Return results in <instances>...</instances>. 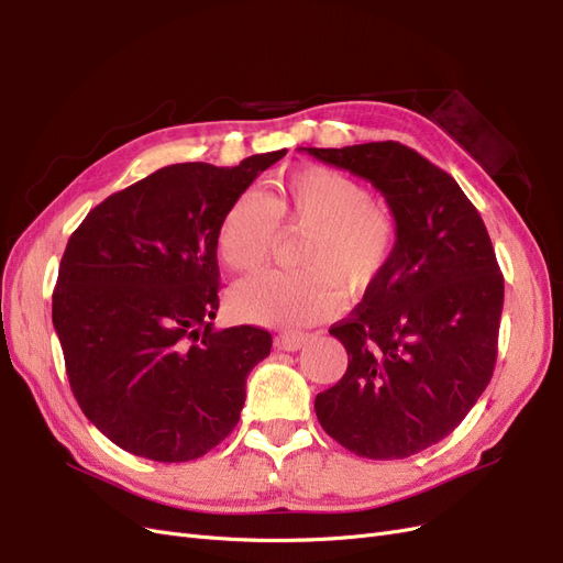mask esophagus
Instances as JSON below:
<instances>
[{
    "mask_svg": "<svg viewBox=\"0 0 563 563\" xmlns=\"http://www.w3.org/2000/svg\"><path fill=\"white\" fill-rule=\"evenodd\" d=\"M305 340H308V335L305 333H298V331H288V333H279L277 335V347L279 350H286V352H298Z\"/></svg>",
    "mask_w": 563,
    "mask_h": 563,
    "instance_id": "34e87169",
    "label": "esophagus"
}]
</instances>
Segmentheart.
<instances>
[{"label": "heart", "mask_w": 563, "mask_h": 563, "mask_svg": "<svg viewBox=\"0 0 563 563\" xmlns=\"http://www.w3.org/2000/svg\"><path fill=\"white\" fill-rule=\"evenodd\" d=\"M279 230H308L296 258L300 269L240 284L230 298L236 317L277 329L335 314L345 291L366 294L383 279L397 246L387 203L331 166H302L265 197H236L216 232L218 258L232 272L255 275L269 263Z\"/></svg>", "instance_id": "1"}]
</instances>
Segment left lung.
<instances>
[{
    "mask_svg": "<svg viewBox=\"0 0 563 563\" xmlns=\"http://www.w3.org/2000/svg\"><path fill=\"white\" fill-rule=\"evenodd\" d=\"M305 150L371 180L397 223L383 279L329 329L347 371L317 395V418L354 455H416L449 437L490 383L505 298L496 251L460 185L416 150Z\"/></svg>",
    "mask_w": 563,
    "mask_h": 563,
    "instance_id": "1",
    "label": "left lung"
}]
</instances>
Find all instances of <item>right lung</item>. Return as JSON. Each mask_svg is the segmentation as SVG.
<instances>
[{"mask_svg": "<svg viewBox=\"0 0 563 563\" xmlns=\"http://www.w3.org/2000/svg\"><path fill=\"white\" fill-rule=\"evenodd\" d=\"M286 155L172 164L100 201L65 246L54 327L73 395L119 449L185 463L240 422L272 347L258 327H213L216 232L230 203Z\"/></svg>", "mask_w": 563, "mask_h": 563, "instance_id": "1", "label": "right lung"}]
</instances>
